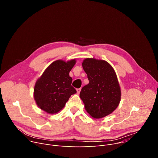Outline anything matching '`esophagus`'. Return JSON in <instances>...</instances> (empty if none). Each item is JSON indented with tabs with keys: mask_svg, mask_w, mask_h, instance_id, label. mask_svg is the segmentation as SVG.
I'll return each mask as SVG.
<instances>
[{
	"mask_svg": "<svg viewBox=\"0 0 158 158\" xmlns=\"http://www.w3.org/2000/svg\"><path fill=\"white\" fill-rule=\"evenodd\" d=\"M81 88H77V94H79L80 92H81Z\"/></svg>",
	"mask_w": 158,
	"mask_h": 158,
	"instance_id": "obj_1",
	"label": "esophagus"
}]
</instances>
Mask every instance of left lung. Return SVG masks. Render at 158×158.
Returning <instances> with one entry per match:
<instances>
[{
  "instance_id": "1",
  "label": "left lung",
  "mask_w": 158,
  "mask_h": 158,
  "mask_svg": "<svg viewBox=\"0 0 158 158\" xmlns=\"http://www.w3.org/2000/svg\"><path fill=\"white\" fill-rule=\"evenodd\" d=\"M89 84L82 87L80 98L86 111L94 118L111 114L118 107L121 91L117 75L106 61L86 58L82 63Z\"/></svg>"
}]
</instances>
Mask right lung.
<instances>
[{
	"label": "right lung",
	"mask_w": 158,
	"mask_h": 158,
	"mask_svg": "<svg viewBox=\"0 0 158 158\" xmlns=\"http://www.w3.org/2000/svg\"><path fill=\"white\" fill-rule=\"evenodd\" d=\"M76 60L65 62L57 60L50 64L36 81L34 97L41 110L49 114L61 110L70 96L77 92L72 85L69 72Z\"/></svg>",
	"instance_id": "1"
}]
</instances>
